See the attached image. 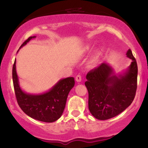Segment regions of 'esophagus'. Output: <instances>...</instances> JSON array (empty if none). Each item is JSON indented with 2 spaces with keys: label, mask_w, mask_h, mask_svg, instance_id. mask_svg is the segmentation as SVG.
Instances as JSON below:
<instances>
[{
  "label": "esophagus",
  "mask_w": 148,
  "mask_h": 148,
  "mask_svg": "<svg viewBox=\"0 0 148 148\" xmlns=\"http://www.w3.org/2000/svg\"><path fill=\"white\" fill-rule=\"evenodd\" d=\"M75 79H76V81H77V82H81V75H77L76 76V78H75Z\"/></svg>",
  "instance_id": "34e87169"
}]
</instances>
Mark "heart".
<instances>
[{
    "instance_id": "1",
    "label": "heart",
    "mask_w": 148,
    "mask_h": 148,
    "mask_svg": "<svg viewBox=\"0 0 148 148\" xmlns=\"http://www.w3.org/2000/svg\"><path fill=\"white\" fill-rule=\"evenodd\" d=\"M92 49V47L90 45H84V47H82L80 49V53L81 54H86L90 53ZM100 56H101V53H97L95 55L92 57L91 60V62L92 64H96L97 62H98L100 58Z\"/></svg>"
}]
</instances>
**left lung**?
I'll return each mask as SVG.
<instances>
[{
	"label": "left lung",
	"mask_w": 148,
	"mask_h": 148,
	"mask_svg": "<svg viewBox=\"0 0 148 148\" xmlns=\"http://www.w3.org/2000/svg\"><path fill=\"white\" fill-rule=\"evenodd\" d=\"M132 62L126 70L115 74L109 64L103 62L86 75L88 108L100 120L112 118L130 106L137 88L138 67L132 51L126 53Z\"/></svg>",
	"instance_id": "1"
}]
</instances>
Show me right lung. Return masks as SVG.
I'll return each instance as SVG.
<instances>
[{
  "mask_svg": "<svg viewBox=\"0 0 148 148\" xmlns=\"http://www.w3.org/2000/svg\"><path fill=\"white\" fill-rule=\"evenodd\" d=\"M36 36L30 37L20 49ZM12 79L16 100L20 108L30 118L53 123L58 120L63 113L69 91L74 86V77L59 80L50 90L39 94L27 93L21 89L16 69V59L13 64Z\"/></svg>",
  "mask_w": 148,
  "mask_h": 148,
  "instance_id": "1",
  "label": "right lung"
}]
</instances>
